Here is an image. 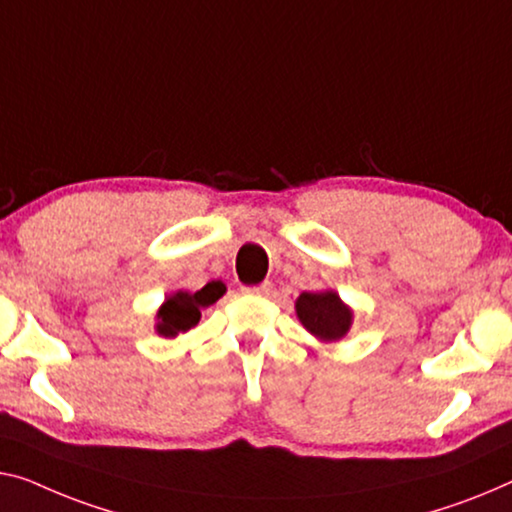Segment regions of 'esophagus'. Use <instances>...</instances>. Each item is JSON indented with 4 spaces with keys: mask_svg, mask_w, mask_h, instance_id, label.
Segmentation results:
<instances>
[{
    "mask_svg": "<svg viewBox=\"0 0 512 512\" xmlns=\"http://www.w3.org/2000/svg\"><path fill=\"white\" fill-rule=\"evenodd\" d=\"M273 292L271 282H262L257 287H243V294H253V296H269Z\"/></svg>",
    "mask_w": 512,
    "mask_h": 512,
    "instance_id": "1",
    "label": "esophagus"
}]
</instances>
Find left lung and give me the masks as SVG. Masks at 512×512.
<instances>
[{
    "instance_id": "8db88e82",
    "label": "left lung",
    "mask_w": 512,
    "mask_h": 512,
    "mask_svg": "<svg viewBox=\"0 0 512 512\" xmlns=\"http://www.w3.org/2000/svg\"><path fill=\"white\" fill-rule=\"evenodd\" d=\"M296 317L303 329L319 342H338L345 338L354 324V310L340 299L335 289L303 292L294 303Z\"/></svg>"
}]
</instances>
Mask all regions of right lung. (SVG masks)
Instances as JSON below:
<instances>
[{"instance_id": "1", "label": "right lung", "mask_w": 512, "mask_h": 512, "mask_svg": "<svg viewBox=\"0 0 512 512\" xmlns=\"http://www.w3.org/2000/svg\"><path fill=\"white\" fill-rule=\"evenodd\" d=\"M225 292L227 287L223 282L213 280L209 285H204L200 292L179 289V292L167 294L156 312L154 331L163 338H177L179 333H188L200 322L202 310L216 303Z\"/></svg>"}]
</instances>
